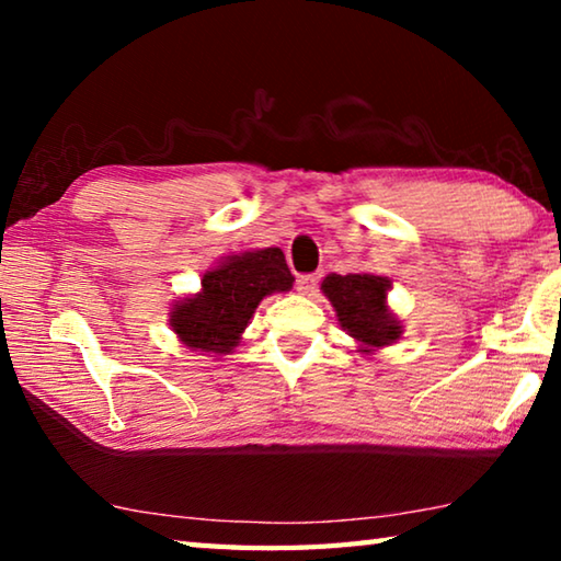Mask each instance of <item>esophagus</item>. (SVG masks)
I'll return each instance as SVG.
<instances>
[{"label":"esophagus","mask_w":561,"mask_h":561,"mask_svg":"<svg viewBox=\"0 0 561 561\" xmlns=\"http://www.w3.org/2000/svg\"><path fill=\"white\" fill-rule=\"evenodd\" d=\"M317 284H319V274H301V277L297 279V289L301 294H314Z\"/></svg>","instance_id":"34e87169"}]
</instances>
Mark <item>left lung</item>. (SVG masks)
Returning <instances> with one entry per match:
<instances>
[{"label":"left lung","mask_w":561,"mask_h":561,"mask_svg":"<svg viewBox=\"0 0 561 561\" xmlns=\"http://www.w3.org/2000/svg\"><path fill=\"white\" fill-rule=\"evenodd\" d=\"M391 279L381 274H329L321 291L334 304L339 324L360 344V354H371L401 339L403 327L388 309L386 297Z\"/></svg>","instance_id":"obj_1"}]
</instances>
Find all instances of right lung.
Masks as SVG:
<instances>
[{"mask_svg": "<svg viewBox=\"0 0 561 561\" xmlns=\"http://www.w3.org/2000/svg\"><path fill=\"white\" fill-rule=\"evenodd\" d=\"M203 289L170 309V327L193 351L230 354L254 309L274 291H289L294 277L279 247L240 252L205 272Z\"/></svg>", "mask_w": 561, "mask_h": 561, "instance_id": "1", "label": "right lung"}]
</instances>
